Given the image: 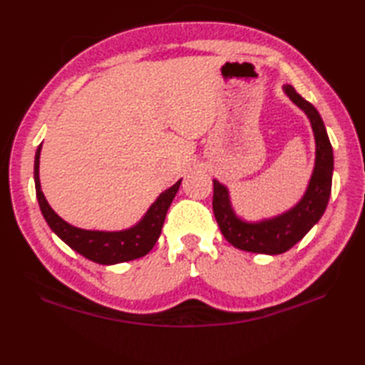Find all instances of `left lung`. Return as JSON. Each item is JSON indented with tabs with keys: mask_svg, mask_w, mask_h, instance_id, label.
Instances as JSON below:
<instances>
[{
	"mask_svg": "<svg viewBox=\"0 0 365 365\" xmlns=\"http://www.w3.org/2000/svg\"><path fill=\"white\" fill-rule=\"evenodd\" d=\"M284 92L307 114L315 136V166L302 199L276 218L246 222L232 210L227 188L213 180V213L221 234L232 246L247 252L276 255L289 251L319 222L331 195L334 157L324 123L315 106L302 98L293 86L287 84Z\"/></svg>",
	"mask_w": 365,
	"mask_h": 365,
	"instance_id": "8db88e82",
	"label": "left lung"
}]
</instances>
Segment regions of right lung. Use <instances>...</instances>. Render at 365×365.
Listing matches in <instances>:
<instances>
[{"mask_svg": "<svg viewBox=\"0 0 365 365\" xmlns=\"http://www.w3.org/2000/svg\"><path fill=\"white\" fill-rule=\"evenodd\" d=\"M42 144L37 147L34 160V182L38 207L50 229L73 251L81 254L100 265H114V263L128 262L143 257L157 243L161 234L163 222H165L168 208L175 197L182 178L173 187L161 192L158 199L150 205L144 218L136 226L120 232H102V230H84L73 227L63 218L54 213L53 208L46 202L41 190V178H38V158H41Z\"/></svg>", "mask_w": 365, "mask_h": 365, "instance_id": "right-lung-1", "label": "right lung"}]
</instances>
